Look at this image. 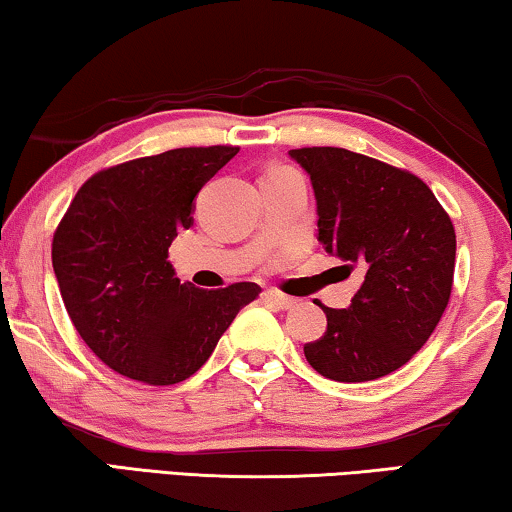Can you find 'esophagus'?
Listing matches in <instances>:
<instances>
[{"label":"esophagus","mask_w":512,"mask_h":512,"mask_svg":"<svg viewBox=\"0 0 512 512\" xmlns=\"http://www.w3.org/2000/svg\"><path fill=\"white\" fill-rule=\"evenodd\" d=\"M263 302L274 309H291L295 305L293 298H288V295H281V293H274V291H265Z\"/></svg>","instance_id":"esophagus-1"}]
</instances>
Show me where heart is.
<instances>
[{
	"instance_id": "obj_1",
	"label": "heart",
	"mask_w": 512,
	"mask_h": 512,
	"mask_svg": "<svg viewBox=\"0 0 512 512\" xmlns=\"http://www.w3.org/2000/svg\"><path fill=\"white\" fill-rule=\"evenodd\" d=\"M284 168H286V166H274L272 170H284Z\"/></svg>"
}]
</instances>
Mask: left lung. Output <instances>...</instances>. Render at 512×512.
<instances>
[{
	"label": "left lung",
	"mask_w": 512,
	"mask_h": 512,
	"mask_svg": "<svg viewBox=\"0 0 512 512\" xmlns=\"http://www.w3.org/2000/svg\"><path fill=\"white\" fill-rule=\"evenodd\" d=\"M316 196L318 242L362 284L348 309L323 307L328 328L305 344L325 379L374 381L416 355L453 291L455 228L432 189L409 170L344 147H302Z\"/></svg>",
	"instance_id": "8db88e82"
}]
</instances>
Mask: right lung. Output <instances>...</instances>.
<instances>
[{
  "label": "right lung",
  "mask_w": 512,
  "mask_h": 512,
  "mask_svg": "<svg viewBox=\"0 0 512 512\" xmlns=\"http://www.w3.org/2000/svg\"><path fill=\"white\" fill-rule=\"evenodd\" d=\"M240 147H180L99 170L53 238V270L83 342L117 374L173 385L201 369L261 286L180 284L168 261L194 201Z\"/></svg>",
  "instance_id": "obj_1"
}]
</instances>
